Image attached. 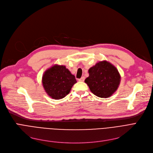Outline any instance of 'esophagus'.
Here are the masks:
<instances>
[{
  "label": "esophagus",
  "instance_id": "obj_1",
  "mask_svg": "<svg viewBox=\"0 0 153 153\" xmlns=\"http://www.w3.org/2000/svg\"><path fill=\"white\" fill-rule=\"evenodd\" d=\"M84 80H85V77L83 76V77H82L81 79H79V81H80V82H83V81H84Z\"/></svg>",
  "mask_w": 153,
  "mask_h": 153
}]
</instances>
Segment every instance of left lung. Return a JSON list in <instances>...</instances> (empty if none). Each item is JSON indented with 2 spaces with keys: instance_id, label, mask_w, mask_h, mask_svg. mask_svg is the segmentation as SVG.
<instances>
[{
  "instance_id": "8db88e82",
  "label": "left lung",
  "mask_w": 153,
  "mask_h": 153,
  "mask_svg": "<svg viewBox=\"0 0 153 153\" xmlns=\"http://www.w3.org/2000/svg\"><path fill=\"white\" fill-rule=\"evenodd\" d=\"M89 73L85 82L97 97H109L118 89L120 76L117 68L110 62L103 61L97 63L89 69Z\"/></svg>"
}]
</instances>
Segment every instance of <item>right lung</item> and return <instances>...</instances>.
<instances>
[{"label": "right lung", "mask_w": 153, "mask_h": 153, "mask_svg": "<svg viewBox=\"0 0 153 153\" xmlns=\"http://www.w3.org/2000/svg\"><path fill=\"white\" fill-rule=\"evenodd\" d=\"M76 82L75 76L65 66L58 65L48 69L42 79L45 91L54 99L64 98Z\"/></svg>", "instance_id": "right-lung-1"}]
</instances>
